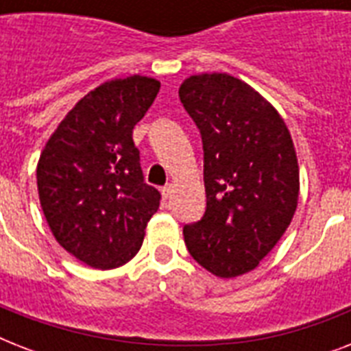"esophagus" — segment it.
<instances>
[{"mask_svg": "<svg viewBox=\"0 0 351 351\" xmlns=\"http://www.w3.org/2000/svg\"><path fill=\"white\" fill-rule=\"evenodd\" d=\"M171 195H173V186H171V184H167V186L162 187V197H164V200L171 198Z\"/></svg>", "mask_w": 351, "mask_h": 351, "instance_id": "1", "label": "esophagus"}]
</instances>
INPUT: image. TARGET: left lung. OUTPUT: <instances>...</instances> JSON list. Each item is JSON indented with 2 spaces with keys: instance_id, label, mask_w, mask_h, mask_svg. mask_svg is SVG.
<instances>
[{
  "instance_id": "1",
  "label": "left lung",
  "mask_w": 351,
  "mask_h": 351,
  "mask_svg": "<svg viewBox=\"0 0 351 351\" xmlns=\"http://www.w3.org/2000/svg\"><path fill=\"white\" fill-rule=\"evenodd\" d=\"M178 96L204 147L208 208L184 226L191 256L217 277L244 275L275 247L299 200L293 140L277 109L226 73L184 80Z\"/></svg>"
}]
</instances>
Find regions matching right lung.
<instances>
[{"instance_id": "add662e5", "label": "right lung", "mask_w": 351, "mask_h": 351, "mask_svg": "<svg viewBox=\"0 0 351 351\" xmlns=\"http://www.w3.org/2000/svg\"><path fill=\"white\" fill-rule=\"evenodd\" d=\"M160 82L111 80L67 112L41 151L36 178L54 239L96 269L123 266L142 247L160 193L143 182L132 129L153 106Z\"/></svg>"}]
</instances>
